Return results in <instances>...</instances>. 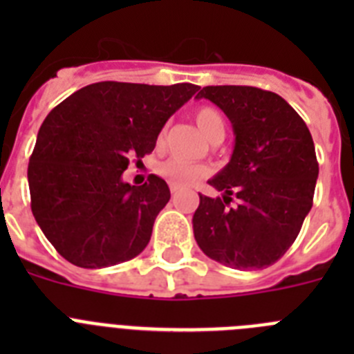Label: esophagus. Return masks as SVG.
I'll return each instance as SVG.
<instances>
[{"instance_id":"obj_1","label":"esophagus","mask_w":354,"mask_h":354,"mask_svg":"<svg viewBox=\"0 0 354 354\" xmlns=\"http://www.w3.org/2000/svg\"><path fill=\"white\" fill-rule=\"evenodd\" d=\"M179 189H180L179 186H175V184H170V192H171V195H175V193H179Z\"/></svg>"}]
</instances>
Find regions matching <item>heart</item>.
I'll return each mask as SVG.
<instances>
[{
    "label": "heart",
    "mask_w": 354,
    "mask_h": 354,
    "mask_svg": "<svg viewBox=\"0 0 354 354\" xmlns=\"http://www.w3.org/2000/svg\"><path fill=\"white\" fill-rule=\"evenodd\" d=\"M195 120L198 129L204 133L207 140H211L214 134L225 133L223 117L212 106H200V108H196ZM158 174L165 177L170 184L184 187L205 177L209 174V168L205 165H200V162H192L180 158H168L158 165Z\"/></svg>",
    "instance_id": "b5f03b06"
}]
</instances>
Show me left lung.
<instances>
[{"instance_id": "1", "label": "left lung", "mask_w": 354, "mask_h": 354, "mask_svg": "<svg viewBox=\"0 0 354 354\" xmlns=\"http://www.w3.org/2000/svg\"><path fill=\"white\" fill-rule=\"evenodd\" d=\"M232 122L236 145L209 180L223 196L200 195L193 232L200 250L236 270L274 264L298 237L314 204L319 162L312 134L292 106L255 86H204ZM240 202L230 207L232 196Z\"/></svg>"}]
</instances>
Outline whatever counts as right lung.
Here are the masks:
<instances>
[{"label": "right lung", "mask_w": 354, "mask_h": 354, "mask_svg": "<svg viewBox=\"0 0 354 354\" xmlns=\"http://www.w3.org/2000/svg\"><path fill=\"white\" fill-rule=\"evenodd\" d=\"M196 90L101 81L46 117L28 165L31 212L71 264L97 270L145 250L170 189L154 174L143 186L124 183L122 174L131 158L154 150L162 126Z\"/></svg>", "instance_id": "obj_1"}]
</instances>
